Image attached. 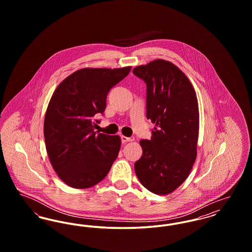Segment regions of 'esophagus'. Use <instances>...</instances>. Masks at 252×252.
<instances>
[{"label": "esophagus", "mask_w": 252, "mask_h": 252, "mask_svg": "<svg viewBox=\"0 0 252 252\" xmlns=\"http://www.w3.org/2000/svg\"><path fill=\"white\" fill-rule=\"evenodd\" d=\"M121 139H122V143H124V144H126V143H127V142H133V141H134V138H133V137L129 138V137L122 136Z\"/></svg>", "instance_id": "1"}]
</instances>
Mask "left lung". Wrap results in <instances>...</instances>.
I'll return each instance as SVG.
<instances>
[{
	"instance_id": "8db88e82",
	"label": "left lung",
	"mask_w": 252,
	"mask_h": 252,
	"mask_svg": "<svg viewBox=\"0 0 252 252\" xmlns=\"http://www.w3.org/2000/svg\"><path fill=\"white\" fill-rule=\"evenodd\" d=\"M133 73L146 83V117L155 124L151 140L140 141L135 173L148 191L165 195L188 178L196 158L197 97L185 73L167 60L137 66Z\"/></svg>"
}]
</instances>
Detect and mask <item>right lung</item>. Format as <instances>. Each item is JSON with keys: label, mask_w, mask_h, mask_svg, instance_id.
<instances>
[{"label": "right lung", "mask_w": 252, "mask_h": 252, "mask_svg": "<svg viewBox=\"0 0 252 252\" xmlns=\"http://www.w3.org/2000/svg\"><path fill=\"white\" fill-rule=\"evenodd\" d=\"M130 70V66L77 70L51 97L43 126L46 151L59 178L70 187L94 186L118 156L120 137L96 134L94 116L105 111L108 92Z\"/></svg>", "instance_id": "right-lung-1"}]
</instances>
